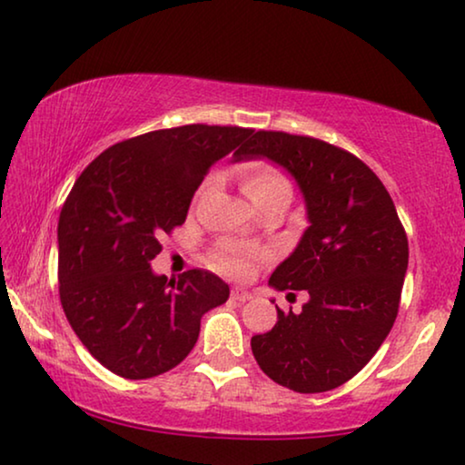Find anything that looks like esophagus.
<instances>
[{"mask_svg":"<svg viewBox=\"0 0 465 465\" xmlns=\"http://www.w3.org/2000/svg\"><path fill=\"white\" fill-rule=\"evenodd\" d=\"M231 298H232L234 302H247V300H252V293L245 292V289H232Z\"/></svg>","mask_w":465,"mask_h":465,"instance_id":"34e87169","label":"esophagus"}]
</instances>
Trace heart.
<instances>
[{
  "label": "heart",
  "mask_w": 465,
  "mask_h": 465,
  "mask_svg": "<svg viewBox=\"0 0 465 465\" xmlns=\"http://www.w3.org/2000/svg\"><path fill=\"white\" fill-rule=\"evenodd\" d=\"M289 188L287 178L268 163H249L243 170V191L247 197L258 207L272 193ZM260 262V253L245 245L237 243H220L210 255V264L213 271H218L226 277L245 279L255 271Z\"/></svg>",
  "instance_id": "obj_1"
}]
</instances>
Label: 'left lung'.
I'll return each mask as SVG.
<instances>
[{"label": "left lung", "mask_w": 465, "mask_h": 465, "mask_svg": "<svg viewBox=\"0 0 465 465\" xmlns=\"http://www.w3.org/2000/svg\"><path fill=\"white\" fill-rule=\"evenodd\" d=\"M271 159L292 173L311 226L272 272L277 292H308L252 338L262 371L293 392H327L354 378L388 338L409 264L405 228L381 180L352 153L311 136L255 132L234 161ZM293 295V293H289Z\"/></svg>", "instance_id": "left-lung-1"}]
</instances>
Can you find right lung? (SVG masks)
Segmentation results:
<instances>
[{"label":"right lung","mask_w":465,"mask_h":465,"mask_svg":"<svg viewBox=\"0 0 465 465\" xmlns=\"http://www.w3.org/2000/svg\"><path fill=\"white\" fill-rule=\"evenodd\" d=\"M253 130L193 124L124 140L73 184L58 220V292L90 354L125 380H149L183 362L201 316L231 289L207 271L178 281L154 274L159 239L184 224L210 167Z\"/></svg>","instance_id":"1"}]
</instances>
